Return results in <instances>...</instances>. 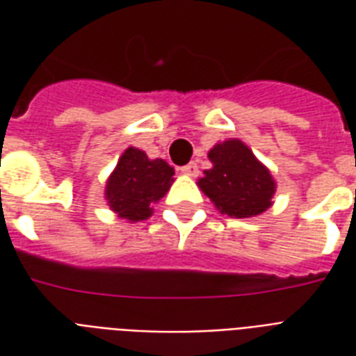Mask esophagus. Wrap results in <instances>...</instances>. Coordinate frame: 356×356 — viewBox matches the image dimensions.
<instances>
[{
    "instance_id": "34e87169",
    "label": "esophagus",
    "mask_w": 356,
    "mask_h": 356,
    "mask_svg": "<svg viewBox=\"0 0 356 356\" xmlns=\"http://www.w3.org/2000/svg\"><path fill=\"white\" fill-rule=\"evenodd\" d=\"M181 173H183V175H188V177H196V175H198V163L196 162L186 163V165L181 168Z\"/></svg>"
}]
</instances>
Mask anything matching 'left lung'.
<instances>
[{
  "instance_id": "1",
  "label": "left lung",
  "mask_w": 356,
  "mask_h": 356,
  "mask_svg": "<svg viewBox=\"0 0 356 356\" xmlns=\"http://www.w3.org/2000/svg\"><path fill=\"white\" fill-rule=\"evenodd\" d=\"M208 156L213 168L198 185L221 213L238 219L254 217L273 204L275 181L242 140L219 143Z\"/></svg>"
}]
</instances>
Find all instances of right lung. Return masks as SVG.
<instances>
[{"label":"right lung","instance_id":"add662e5","mask_svg":"<svg viewBox=\"0 0 356 356\" xmlns=\"http://www.w3.org/2000/svg\"><path fill=\"white\" fill-rule=\"evenodd\" d=\"M173 173V168L163 160H148L143 150L129 147L106 183L110 209L129 221L147 219L152 213V202L170 191Z\"/></svg>","mask_w":356,"mask_h":356}]
</instances>
